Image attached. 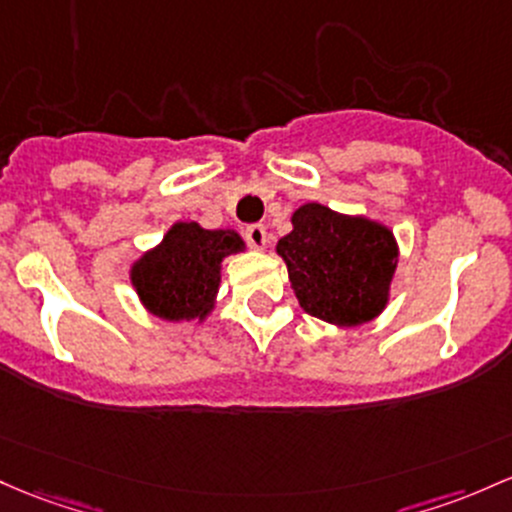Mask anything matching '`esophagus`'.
<instances>
[{"label": "esophagus", "mask_w": 512, "mask_h": 512, "mask_svg": "<svg viewBox=\"0 0 512 512\" xmlns=\"http://www.w3.org/2000/svg\"><path fill=\"white\" fill-rule=\"evenodd\" d=\"M245 243L252 247V250H265L267 245V228L255 223V226H247L245 228Z\"/></svg>", "instance_id": "1"}]
</instances>
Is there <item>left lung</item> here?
Masks as SVG:
<instances>
[{
  "mask_svg": "<svg viewBox=\"0 0 512 512\" xmlns=\"http://www.w3.org/2000/svg\"><path fill=\"white\" fill-rule=\"evenodd\" d=\"M277 243L301 308L335 325H359L386 306L398 250L391 230L367 218L306 204Z\"/></svg>",
  "mask_w": 512,
  "mask_h": 512,
  "instance_id": "8db88e82",
  "label": "left lung"
}]
</instances>
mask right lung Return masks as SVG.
I'll return each instance as SVG.
<instances>
[{
    "label": "right lung",
    "mask_w": 512,
    "mask_h": 512,
    "mask_svg": "<svg viewBox=\"0 0 512 512\" xmlns=\"http://www.w3.org/2000/svg\"><path fill=\"white\" fill-rule=\"evenodd\" d=\"M243 247L233 230L177 223L133 267V286L150 313L167 320L204 318L221 282V260Z\"/></svg>",
    "instance_id": "1"
}]
</instances>
